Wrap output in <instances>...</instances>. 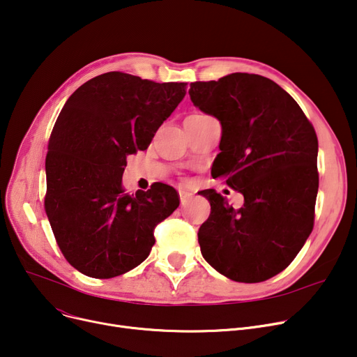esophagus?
I'll use <instances>...</instances> for the list:
<instances>
[{
    "instance_id": "obj_1",
    "label": "esophagus",
    "mask_w": 357,
    "mask_h": 357,
    "mask_svg": "<svg viewBox=\"0 0 357 357\" xmlns=\"http://www.w3.org/2000/svg\"><path fill=\"white\" fill-rule=\"evenodd\" d=\"M179 197H181V205L183 207V205H186V202H188L192 198V194L188 192V191H185V190H181Z\"/></svg>"
}]
</instances>
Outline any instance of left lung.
<instances>
[{
  "label": "left lung",
  "instance_id": "obj_1",
  "mask_svg": "<svg viewBox=\"0 0 357 357\" xmlns=\"http://www.w3.org/2000/svg\"><path fill=\"white\" fill-rule=\"evenodd\" d=\"M190 97L221 124L213 178H224L245 197L234 210L214 190L201 191L211 205L198 231L201 253L236 282H261L282 272L312 231L315 130L289 93L260 75L192 82Z\"/></svg>",
  "mask_w": 357,
  "mask_h": 357
}]
</instances>
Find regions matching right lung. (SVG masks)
Segmentation results:
<instances>
[{"label":"right lung","instance_id":"obj_1","mask_svg":"<svg viewBox=\"0 0 357 357\" xmlns=\"http://www.w3.org/2000/svg\"><path fill=\"white\" fill-rule=\"evenodd\" d=\"M186 93L185 82L107 72L81 85L54 123L45 208L58 246L81 273L109 279L139 266L153 230L179 205L172 186L127 194V156L144 150Z\"/></svg>","mask_w":357,"mask_h":357}]
</instances>
